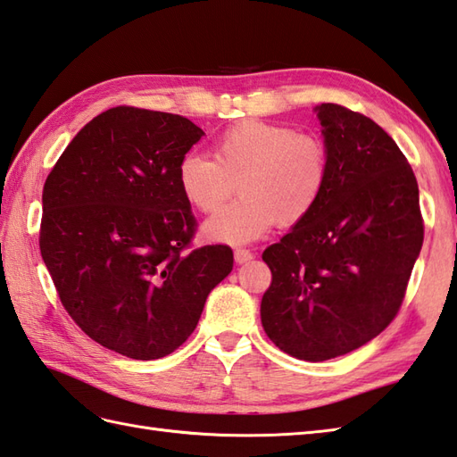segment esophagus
<instances>
[{
	"instance_id": "esophagus-1",
	"label": "esophagus",
	"mask_w": 457,
	"mask_h": 457,
	"mask_svg": "<svg viewBox=\"0 0 457 457\" xmlns=\"http://www.w3.org/2000/svg\"><path fill=\"white\" fill-rule=\"evenodd\" d=\"M234 257H236V263H239V265H244V263H247V261H251L253 259V253H251L249 249H236V253H234Z\"/></svg>"
}]
</instances>
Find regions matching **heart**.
<instances>
[{
  "label": "heart",
  "mask_w": 457,
  "mask_h": 457,
  "mask_svg": "<svg viewBox=\"0 0 457 457\" xmlns=\"http://www.w3.org/2000/svg\"><path fill=\"white\" fill-rule=\"evenodd\" d=\"M329 179L326 143L288 125L247 120L213 141V159L190 151L177 167L182 196L194 210L216 213L239 190V200L206 221L204 234L223 244H247L277 226L303 223L322 200Z\"/></svg>",
  "instance_id": "b5f03b06"
}]
</instances>
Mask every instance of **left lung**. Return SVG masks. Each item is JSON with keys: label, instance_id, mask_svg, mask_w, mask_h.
<instances>
[{"label": "left lung", "instance_id": "left-lung-1", "mask_svg": "<svg viewBox=\"0 0 457 457\" xmlns=\"http://www.w3.org/2000/svg\"><path fill=\"white\" fill-rule=\"evenodd\" d=\"M329 179L310 216L263 251L261 322L278 349L326 361L371 342L399 314L422 249L419 184L383 128L337 104L316 108Z\"/></svg>", "mask_w": 457, "mask_h": 457}]
</instances>
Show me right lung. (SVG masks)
<instances>
[{"instance_id": "obj_1", "label": "right lung", "mask_w": 457, "mask_h": 457, "mask_svg": "<svg viewBox=\"0 0 457 457\" xmlns=\"http://www.w3.org/2000/svg\"><path fill=\"white\" fill-rule=\"evenodd\" d=\"M202 135L182 115L118 105L86 123L46 177L38 247L58 298L125 357L180 347L234 269L228 245L190 249L196 218L177 167Z\"/></svg>"}]
</instances>
